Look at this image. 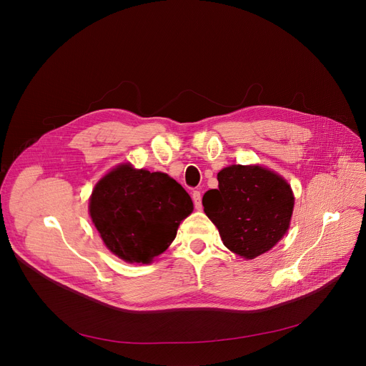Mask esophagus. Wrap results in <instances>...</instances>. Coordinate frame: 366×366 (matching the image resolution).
Masks as SVG:
<instances>
[{
  "label": "esophagus",
  "instance_id": "obj_1",
  "mask_svg": "<svg viewBox=\"0 0 366 366\" xmlns=\"http://www.w3.org/2000/svg\"><path fill=\"white\" fill-rule=\"evenodd\" d=\"M192 202L196 209H202V192L200 191H192Z\"/></svg>",
  "mask_w": 366,
  "mask_h": 366
}]
</instances>
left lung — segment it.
<instances>
[{
    "label": "left lung",
    "mask_w": 366,
    "mask_h": 366,
    "mask_svg": "<svg viewBox=\"0 0 366 366\" xmlns=\"http://www.w3.org/2000/svg\"><path fill=\"white\" fill-rule=\"evenodd\" d=\"M217 181L219 188L203 196V206L225 247L244 259L271 250L293 214L295 196L288 182L257 164L224 167Z\"/></svg>",
    "instance_id": "1"
}]
</instances>
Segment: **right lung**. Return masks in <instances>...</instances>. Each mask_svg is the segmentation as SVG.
<instances>
[{
  "instance_id": "add662e5",
  "label": "right lung",
  "mask_w": 366,
  "mask_h": 366,
  "mask_svg": "<svg viewBox=\"0 0 366 366\" xmlns=\"http://www.w3.org/2000/svg\"><path fill=\"white\" fill-rule=\"evenodd\" d=\"M192 212L188 192L162 172L116 166L97 182L89 214L106 247L129 263H152Z\"/></svg>"
}]
</instances>
